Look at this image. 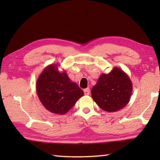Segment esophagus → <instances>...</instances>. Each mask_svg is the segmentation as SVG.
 Returning a JSON list of instances; mask_svg holds the SVG:
<instances>
[{"mask_svg":"<svg viewBox=\"0 0 160 160\" xmlns=\"http://www.w3.org/2000/svg\"><path fill=\"white\" fill-rule=\"evenodd\" d=\"M84 95H85V96H89V95L90 94V89H89V88H87V89H84Z\"/></svg>","mask_w":160,"mask_h":160,"instance_id":"1","label":"esophagus"}]
</instances>
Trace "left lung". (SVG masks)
I'll return each instance as SVG.
<instances>
[{"instance_id": "1", "label": "left lung", "mask_w": 160, "mask_h": 160, "mask_svg": "<svg viewBox=\"0 0 160 160\" xmlns=\"http://www.w3.org/2000/svg\"><path fill=\"white\" fill-rule=\"evenodd\" d=\"M131 80L124 71L115 67L109 73H102L93 89L91 97L102 109L107 112L120 110L131 96Z\"/></svg>"}]
</instances>
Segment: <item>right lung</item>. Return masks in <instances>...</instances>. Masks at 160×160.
<instances>
[{
	"label": "right lung",
	"mask_w": 160,
	"mask_h": 160,
	"mask_svg": "<svg viewBox=\"0 0 160 160\" xmlns=\"http://www.w3.org/2000/svg\"><path fill=\"white\" fill-rule=\"evenodd\" d=\"M40 102L53 113H67L84 92L68 77L65 71L60 72L56 64L47 66L40 73L36 84Z\"/></svg>",
	"instance_id": "right-lung-1"
}]
</instances>
